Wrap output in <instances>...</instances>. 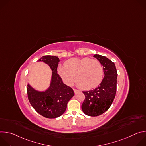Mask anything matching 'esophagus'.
<instances>
[{"mask_svg":"<svg viewBox=\"0 0 146 146\" xmlns=\"http://www.w3.org/2000/svg\"><path fill=\"white\" fill-rule=\"evenodd\" d=\"M73 91H74V93H77V92H78V90H76V89H74V88H73Z\"/></svg>","mask_w":146,"mask_h":146,"instance_id":"esophagus-1","label":"esophagus"}]
</instances>
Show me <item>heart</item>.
<instances>
[{
    "instance_id": "obj_1",
    "label": "heart",
    "mask_w": 146,
    "mask_h": 146,
    "mask_svg": "<svg viewBox=\"0 0 146 146\" xmlns=\"http://www.w3.org/2000/svg\"><path fill=\"white\" fill-rule=\"evenodd\" d=\"M58 72L68 85H72L76 76L77 84L84 90H91L101 82L103 69L100 62L90 58H73L65 62V66H60Z\"/></svg>"
}]
</instances>
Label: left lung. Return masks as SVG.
<instances>
[{"label": "left lung", "mask_w": 146, "mask_h": 146, "mask_svg": "<svg viewBox=\"0 0 146 146\" xmlns=\"http://www.w3.org/2000/svg\"><path fill=\"white\" fill-rule=\"evenodd\" d=\"M102 64L104 78L100 85L95 90L82 91L85 95L81 109L88 116L96 117L106 111L111 106L114 99L117 90V72L114 62L102 55L95 54Z\"/></svg>", "instance_id": "1"}]
</instances>
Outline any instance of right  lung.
<instances>
[{"mask_svg": "<svg viewBox=\"0 0 146 146\" xmlns=\"http://www.w3.org/2000/svg\"><path fill=\"white\" fill-rule=\"evenodd\" d=\"M48 65L52 72L50 87L45 91H38L27 85L28 98L32 106L41 115L55 118L63 114L69 100L74 96L73 89L65 84L57 73L59 59L56 56L46 55L38 60Z\"/></svg>", "mask_w": 146, "mask_h": 146, "instance_id": "right-lung-1", "label": "right lung"}]
</instances>
